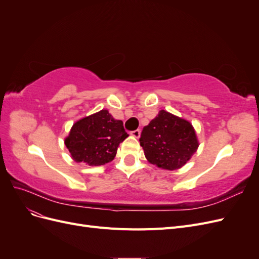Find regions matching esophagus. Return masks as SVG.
Here are the masks:
<instances>
[{"label": "esophagus", "instance_id": "esophagus-1", "mask_svg": "<svg viewBox=\"0 0 259 259\" xmlns=\"http://www.w3.org/2000/svg\"><path fill=\"white\" fill-rule=\"evenodd\" d=\"M130 134L132 135V136H134V137H136V138H138L139 136H140V131L139 130H135V131H132Z\"/></svg>", "mask_w": 259, "mask_h": 259}]
</instances>
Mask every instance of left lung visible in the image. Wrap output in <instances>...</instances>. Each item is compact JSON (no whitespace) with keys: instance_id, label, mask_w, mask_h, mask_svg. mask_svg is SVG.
<instances>
[{"instance_id":"1","label":"left lung","mask_w":259,"mask_h":259,"mask_svg":"<svg viewBox=\"0 0 259 259\" xmlns=\"http://www.w3.org/2000/svg\"><path fill=\"white\" fill-rule=\"evenodd\" d=\"M139 142L149 162L168 170L185 165L199 147L192 125L164 110L143 128Z\"/></svg>"}]
</instances>
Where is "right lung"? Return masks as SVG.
<instances>
[{
    "instance_id": "right-lung-1",
    "label": "right lung",
    "mask_w": 259,
    "mask_h": 259,
    "mask_svg": "<svg viewBox=\"0 0 259 259\" xmlns=\"http://www.w3.org/2000/svg\"><path fill=\"white\" fill-rule=\"evenodd\" d=\"M127 136L121 120L101 110L75 122L65 144L75 162L98 166L114 159L117 147Z\"/></svg>"
}]
</instances>
